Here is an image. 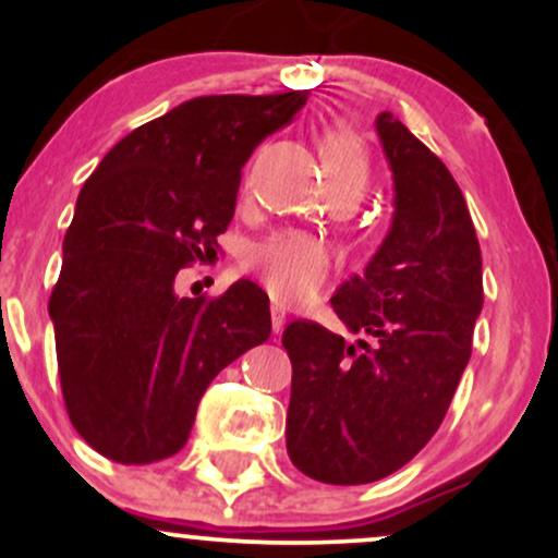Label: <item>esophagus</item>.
<instances>
[{"instance_id":"34e87169","label":"esophagus","mask_w":558,"mask_h":558,"mask_svg":"<svg viewBox=\"0 0 558 558\" xmlns=\"http://www.w3.org/2000/svg\"><path fill=\"white\" fill-rule=\"evenodd\" d=\"M270 319H272V332L283 330L286 328V310H283V306H272Z\"/></svg>"}]
</instances>
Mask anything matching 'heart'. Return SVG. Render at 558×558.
<instances>
[{
  "label": "heart",
  "instance_id": "heart-1",
  "mask_svg": "<svg viewBox=\"0 0 558 558\" xmlns=\"http://www.w3.org/2000/svg\"><path fill=\"white\" fill-rule=\"evenodd\" d=\"M319 157L328 183H349L364 191L369 181L367 146L351 128H330L319 138ZM252 267L275 301H310L330 275V252L323 241L306 233H278L252 252Z\"/></svg>",
  "mask_w": 558,
  "mask_h": 558
}]
</instances>
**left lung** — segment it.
I'll return each mask as SVG.
<instances>
[{"instance_id":"1","label":"left lung","mask_w":558,"mask_h":558,"mask_svg":"<svg viewBox=\"0 0 558 558\" xmlns=\"http://www.w3.org/2000/svg\"><path fill=\"white\" fill-rule=\"evenodd\" d=\"M393 172V222L332 312L367 341L323 325L283 330L291 356L288 457L306 477L362 485L414 459L444 422L483 310V257L470 209L438 157L390 112L375 120Z\"/></svg>"}]
</instances>
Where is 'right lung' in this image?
<instances>
[{"label": "right lung", "mask_w": 558, "mask_h": 558, "mask_svg": "<svg viewBox=\"0 0 558 558\" xmlns=\"http://www.w3.org/2000/svg\"><path fill=\"white\" fill-rule=\"evenodd\" d=\"M306 96H196L128 133L83 183L49 317L70 422L101 457L151 464L181 451L217 373L270 338L257 283L189 299L175 275L217 257L241 168Z\"/></svg>", "instance_id": "right-lung-1"}]
</instances>
